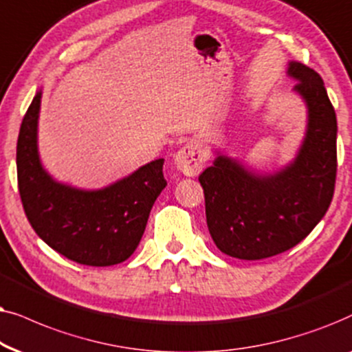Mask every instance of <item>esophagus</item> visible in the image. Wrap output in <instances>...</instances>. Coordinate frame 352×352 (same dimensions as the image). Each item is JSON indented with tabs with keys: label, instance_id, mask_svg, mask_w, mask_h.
Masks as SVG:
<instances>
[{
	"label": "esophagus",
	"instance_id": "1",
	"mask_svg": "<svg viewBox=\"0 0 352 352\" xmlns=\"http://www.w3.org/2000/svg\"><path fill=\"white\" fill-rule=\"evenodd\" d=\"M173 159H175L177 170H180L188 177H195L203 170V166L206 162V153L199 143L190 142L175 153Z\"/></svg>",
	"mask_w": 352,
	"mask_h": 352
}]
</instances>
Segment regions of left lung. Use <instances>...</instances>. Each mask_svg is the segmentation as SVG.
<instances>
[{
  "instance_id": "8db88e82",
  "label": "left lung",
  "mask_w": 352,
  "mask_h": 352,
  "mask_svg": "<svg viewBox=\"0 0 352 352\" xmlns=\"http://www.w3.org/2000/svg\"><path fill=\"white\" fill-rule=\"evenodd\" d=\"M287 75L307 111L302 142L292 161L257 170L215 149L199 175L210 236L223 254L257 261L288 251L320 222L333 198L336 114L320 75L289 60Z\"/></svg>"
}]
</instances>
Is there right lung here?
<instances>
[{"mask_svg": "<svg viewBox=\"0 0 352 352\" xmlns=\"http://www.w3.org/2000/svg\"><path fill=\"white\" fill-rule=\"evenodd\" d=\"M40 88L23 116L17 140L19 193L27 219L41 240L67 259L107 267L127 261L146 228L154 201L166 188L164 159L96 190L58 182L38 151Z\"/></svg>", "mask_w": 352, "mask_h": 352, "instance_id": "right-lung-1", "label": "right lung"}]
</instances>
